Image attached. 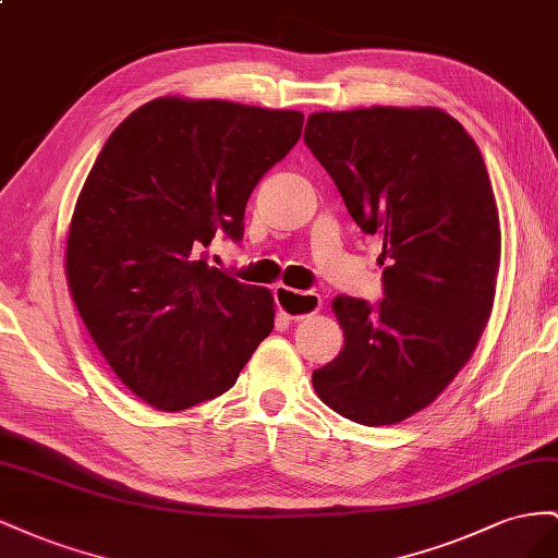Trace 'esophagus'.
Masks as SVG:
<instances>
[{"label": "esophagus", "mask_w": 558, "mask_h": 558, "mask_svg": "<svg viewBox=\"0 0 558 558\" xmlns=\"http://www.w3.org/2000/svg\"><path fill=\"white\" fill-rule=\"evenodd\" d=\"M274 294H276L278 308L284 315H288L290 320H304V317H308V315H313V313L323 308V299H320V294H315V292H296V290L282 288V284H278Z\"/></svg>", "instance_id": "34e87169"}]
</instances>
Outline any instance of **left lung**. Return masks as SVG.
Here are the masks:
<instances>
[{
    "instance_id": "8db88e82",
    "label": "left lung",
    "mask_w": 558,
    "mask_h": 558,
    "mask_svg": "<svg viewBox=\"0 0 558 558\" xmlns=\"http://www.w3.org/2000/svg\"><path fill=\"white\" fill-rule=\"evenodd\" d=\"M304 142L386 266L376 304L333 299L343 350L313 388L343 418L400 423L465 367L490 315L500 221L482 151L435 107L317 111Z\"/></svg>"
}]
</instances>
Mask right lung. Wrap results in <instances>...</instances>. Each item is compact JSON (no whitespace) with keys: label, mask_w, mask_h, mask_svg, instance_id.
<instances>
[{"label":"right lung","mask_w":558,"mask_h":558,"mask_svg":"<svg viewBox=\"0 0 558 558\" xmlns=\"http://www.w3.org/2000/svg\"><path fill=\"white\" fill-rule=\"evenodd\" d=\"M301 111L158 98L125 117L88 172L65 270L123 386L161 411L227 392L274 329V296L208 264L243 238L252 189L299 142Z\"/></svg>","instance_id":"1"}]
</instances>
